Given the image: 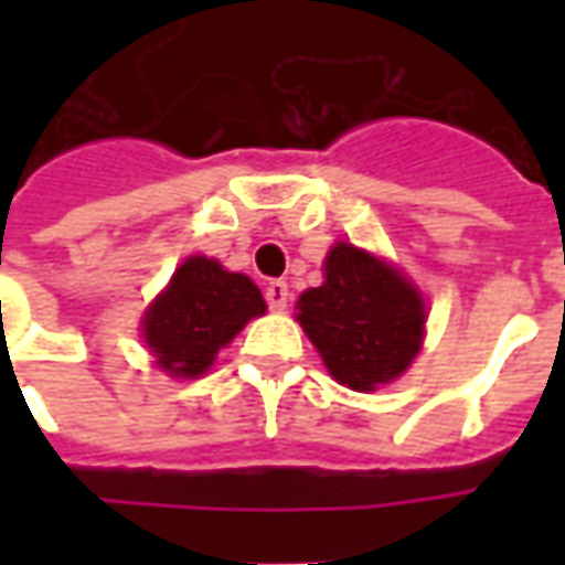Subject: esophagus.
<instances>
[{
  "mask_svg": "<svg viewBox=\"0 0 565 565\" xmlns=\"http://www.w3.org/2000/svg\"><path fill=\"white\" fill-rule=\"evenodd\" d=\"M287 299H290V290L284 281H269L266 284V302H269L271 311H284L287 308Z\"/></svg>",
  "mask_w": 565,
  "mask_h": 565,
  "instance_id": "esophagus-1",
  "label": "esophagus"
}]
</instances>
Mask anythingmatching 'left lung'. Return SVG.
I'll return each mask as SVG.
<instances>
[{
  "instance_id": "obj_1",
  "label": "left lung",
  "mask_w": 565,
  "mask_h": 565,
  "mask_svg": "<svg viewBox=\"0 0 565 565\" xmlns=\"http://www.w3.org/2000/svg\"><path fill=\"white\" fill-rule=\"evenodd\" d=\"M296 320L330 375L369 393L399 379L424 344V296L403 271L363 247L339 242L323 263V284L299 296Z\"/></svg>"
}]
</instances>
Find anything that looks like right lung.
<instances>
[{"instance_id":"right-lung-1","label":"right lung","mask_w":565,"mask_h":565,"mask_svg":"<svg viewBox=\"0 0 565 565\" xmlns=\"http://www.w3.org/2000/svg\"><path fill=\"white\" fill-rule=\"evenodd\" d=\"M266 311L259 287L217 259L186 257L141 320L153 363L174 379L205 375L221 348Z\"/></svg>"}]
</instances>
